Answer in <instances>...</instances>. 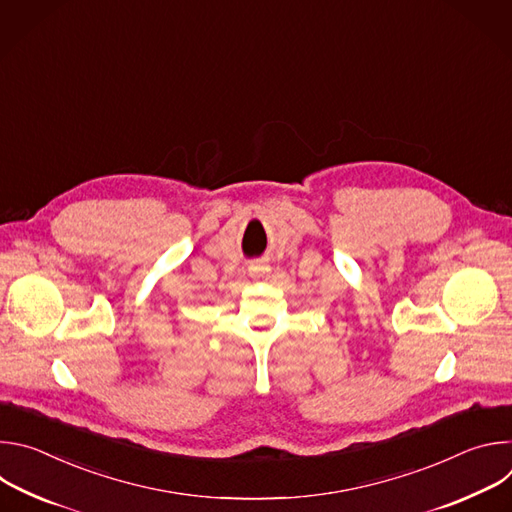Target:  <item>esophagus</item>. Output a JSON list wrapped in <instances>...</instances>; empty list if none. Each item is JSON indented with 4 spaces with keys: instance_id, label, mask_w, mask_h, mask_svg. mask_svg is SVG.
I'll use <instances>...</instances> for the list:
<instances>
[{
    "instance_id": "1",
    "label": "esophagus",
    "mask_w": 512,
    "mask_h": 512,
    "mask_svg": "<svg viewBox=\"0 0 512 512\" xmlns=\"http://www.w3.org/2000/svg\"><path fill=\"white\" fill-rule=\"evenodd\" d=\"M269 273V267L267 265H261V263H253L249 267V275L251 277H265Z\"/></svg>"
}]
</instances>
